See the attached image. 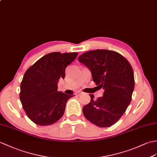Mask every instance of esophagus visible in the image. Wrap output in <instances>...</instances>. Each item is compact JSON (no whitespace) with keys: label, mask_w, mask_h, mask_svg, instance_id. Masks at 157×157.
Returning <instances> with one entry per match:
<instances>
[{"label":"esophagus","mask_w":157,"mask_h":157,"mask_svg":"<svg viewBox=\"0 0 157 157\" xmlns=\"http://www.w3.org/2000/svg\"><path fill=\"white\" fill-rule=\"evenodd\" d=\"M82 94H83V92H78L75 93V95L79 96H80V95H82Z\"/></svg>","instance_id":"34e87169"}]
</instances>
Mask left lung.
<instances>
[{
  "label": "left lung",
  "mask_w": 157,
  "mask_h": 157,
  "mask_svg": "<svg viewBox=\"0 0 157 157\" xmlns=\"http://www.w3.org/2000/svg\"><path fill=\"white\" fill-rule=\"evenodd\" d=\"M78 61L89 69L93 81L104 90L103 96L83 108L85 118L101 128L118 121L130 104L134 88V72L122 55L106 49L90 51L82 54Z\"/></svg>",
  "instance_id": "obj_1"
}]
</instances>
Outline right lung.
Listing matches in <instances>:
<instances>
[{
  "mask_svg": "<svg viewBox=\"0 0 157 157\" xmlns=\"http://www.w3.org/2000/svg\"><path fill=\"white\" fill-rule=\"evenodd\" d=\"M78 53L53 52L29 67L21 83L20 100L31 121L40 126L53 124L63 116L67 100L74 95L57 91L60 78Z\"/></svg>",
  "mask_w": 157,
  "mask_h": 157,
  "instance_id": "add662e5",
  "label": "right lung"
}]
</instances>
